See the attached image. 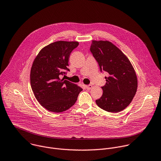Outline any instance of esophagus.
Returning a JSON list of instances; mask_svg holds the SVG:
<instances>
[{
    "instance_id": "34e87169",
    "label": "esophagus",
    "mask_w": 161,
    "mask_h": 161,
    "mask_svg": "<svg viewBox=\"0 0 161 161\" xmlns=\"http://www.w3.org/2000/svg\"><path fill=\"white\" fill-rule=\"evenodd\" d=\"M92 85H87V86H86V89H87V90L91 89L92 88Z\"/></svg>"
}]
</instances>
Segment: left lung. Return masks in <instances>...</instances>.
<instances>
[{
  "mask_svg": "<svg viewBox=\"0 0 161 161\" xmlns=\"http://www.w3.org/2000/svg\"><path fill=\"white\" fill-rule=\"evenodd\" d=\"M90 50L101 71L107 72L103 94L97 105L108 112H119L132 102L138 87L136 72L128 58L108 41H92Z\"/></svg>",
  "mask_w": 161,
  "mask_h": 161,
  "instance_id": "1",
  "label": "left lung"
}]
</instances>
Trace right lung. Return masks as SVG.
<instances>
[{
	"label": "right lung",
	"instance_id": "add662e5",
	"mask_svg": "<svg viewBox=\"0 0 161 161\" xmlns=\"http://www.w3.org/2000/svg\"><path fill=\"white\" fill-rule=\"evenodd\" d=\"M77 41H59L43 47L36 57L30 71V84L35 97L46 110L55 113L73 106L82 89L67 80L60 79L67 68L71 52Z\"/></svg>",
	"mask_w": 161,
	"mask_h": 161
}]
</instances>
